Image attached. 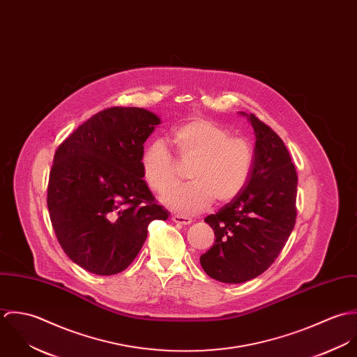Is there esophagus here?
Here are the masks:
<instances>
[{
    "label": "esophagus",
    "mask_w": 357,
    "mask_h": 357,
    "mask_svg": "<svg viewBox=\"0 0 357 357\" xmlns=\"http://www.w3.org/2000/svg\"><path fill=\"white\" fill-rule=\"evenodd\" d=\"M172 220H173V222L180 224V225H190L192 222L191 217H184V215H178V214H174L172 217Z\"/></svg>",
    "instance_id": "1"
}]
</instances>
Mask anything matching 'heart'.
<instances>
[{"instance_id":"heart-1","label":"heart","mask_w":357,"mask_h":357,"mask_svg":"<svg viewBox=\"0 0 357 357\" xmlns=\"http://www.w3.org/2000/svg\"><path fill=\"white\" fill-rule=\"evenodd\" d=\"M183 160H194L188 185L177 187L167 192L162 202L170 210L190 215L206 210L213 204L228 202L245 188L253 165L250 146L235 139L218 123L195 118L170 132ZM142 170L146 184L153 192L165 194L177 181L176 165L162 142H153L143 153Z\"/></svg>"}]
</instances>
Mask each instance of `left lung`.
I'll return each mask as SVG.
<instances>
[{"label":"left lung","instance_id":"1","mask_svg":"<svg viewBox=\"0 0 357 357\" xmlns=\"http://www.w3.org/2000/svg\"><path fill=\"white\" fill-rule=\"evenodd\" d=\"M250 177L229 204L204 221L214 245L201 255L204 272L222 283H243L265 272L284 248L296 224L298 177L283 140L253 114Z\"/></svg>","mask_w":357,"mask_h":357}]
</instances>
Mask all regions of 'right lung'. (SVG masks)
<instances>
[{"label": "right lung", "instance_id": "add662e5", "mask_svg": "<svg viewBox=\"0 0 357 357\" xmlns=\"http://www.w3.org/2000/svg\"><path fill=\"white\" fill-rule=\"evenodd\" d=\"M159 123L144 108H107L54 153L47 199L52 227L64 253L91 273L126 269L150 222L170 215L155 204L142 170L144 143Z\"/></svg>", "mask_w": 357, "mask_h": 357}]
</instances>
